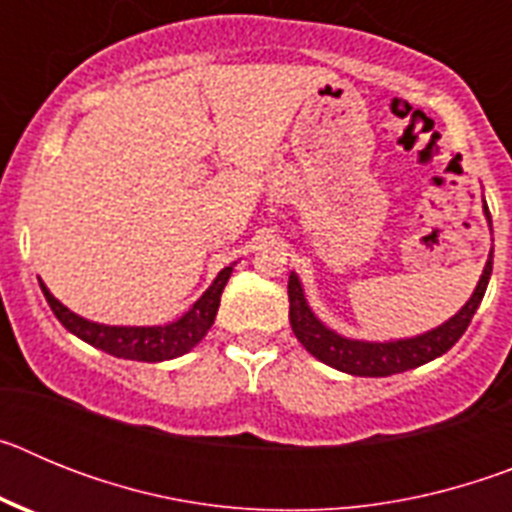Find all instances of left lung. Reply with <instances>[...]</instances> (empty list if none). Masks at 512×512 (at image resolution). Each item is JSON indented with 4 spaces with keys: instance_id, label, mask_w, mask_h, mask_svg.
I'll use <instances>...</instances> for the list:
<instances>
[{
    "instance_id": "1",
    "label": "left lung",
    "mask_w": 512,
    "mask_h": 512,
    "mask_svg": "<svg viewBox=\"0 0 512 512\" xmlns=\"http://www.w3.org/2000/svg\"><path fill=\"white\" fill-rule=\"evenodd\" d=\"M482 212L492 230V217L487 210V202L482 197ZM492 274V251L487 256V264L482 269L477 287H474L472 297L464 302L456 315L449 320H443L436 328L418 333L410 338H390V341H364V338H348L341 336L338 330L328 328L323 320L312 312L310 302L305 297L300 277L295 271L289 274V323L295 330L297 341L310 351L312 356L323 364L333 366L338 372H346L351 377H390V374L408 372L415 366H423L428 361L438 359L464 336V330L472 323L474 312H477L479 302L485 297L487 284H490Z\"/></svg>"
}]
</instances>
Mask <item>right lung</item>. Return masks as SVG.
<instances>
[{
	"label": "right lung",
	"instance_id": "add662e5",
	"mask_svg": "<svg viewBox=\"0 0 512 512\" xmlns=\"http://www.w3.org/2000/svg\"><path fill=\"white\" fill-rule=\"evenodd\" d=\"M233 266H225L210 287L202 292V297L184 312L182 318L171 320L164 325H107V323H94V320L81 318L74 310L63 305L61 300L51 295V289L45 287L40 279V289H43L45 300L51 305L53 315L61 320V325L76 338H81L89 346L99 348L104 354L117 356V359H130V361H169L176 356L189 354L202 338L207 336V330L212 328L220 307V297L228 284Z\"/></svg>",
	"mask_w": 512,
	"mask_h": 512
}]
</instances>
